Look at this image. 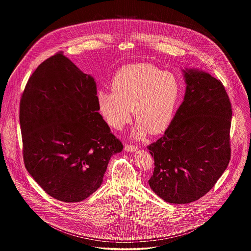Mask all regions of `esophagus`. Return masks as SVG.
Instances as JSON below:
<instances>
[{
  "label": "esophagus",
  "instance_id": "1",
  "mask_svg": "<svg viewBox=\"0 0 251 251\" xmlns=\"http://www.w3.org/2000/svg\"><path fill=\"white\" fill-rule=\"evenodd\" d=\"M124 150H125L126 151H137V150H138V147H137V146H135V145L125 144Z\"/></svg>",
  "mask_w": 251,
  "mask_h": 251
}]
</instances>
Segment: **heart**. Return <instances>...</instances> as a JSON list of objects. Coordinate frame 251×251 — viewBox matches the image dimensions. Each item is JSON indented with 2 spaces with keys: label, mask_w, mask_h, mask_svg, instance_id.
Here are the masks:
<instances>
[{
  "label": "heart",
  "mask_w": 251,
  "mask_h": 251,
  "mask_svg": "<svg viewBox=\"0 0 251 251\" xmlns=\"http://www.w3.org/2000/svg\"><path fill=\"white\" fill-rule=\"evenodd\" d=\"M112 91L100 90L98 100L108 124L121 129L131 119L137 120L134 135L165 130L174 117L180 87L177 77L151 64L126 66L112 80Z\"/></svg>",
  "instance_id": "b5f03b06"
}]
</instances>
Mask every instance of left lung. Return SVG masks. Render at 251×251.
I'll list each match as a JSON object with an SVG mask.
<instances>
[{
	"instance_id": "1",
	"label": "left lung",
	"mask_w": 251,
	"mask_h": 251,
	"mask_svg": "<svg viewBox=\"0 0 251 251\" xmlns=\"http://www.w3.org/2000/svg\"><path fill=\"white\" fill-rule=\"evenodd\" d=\"M186 91L167 131L148 146L154 160L151 188L165 201L186 204L215 186L230 160L231 104L220 80L183 71Z\"/></svg>"
}]
</instances>
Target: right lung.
I'll return each instance as SVG.
<instances>
[{
	"label": "right lung",
	"mask_w": 251,
	"mask_h": 251,
	"mask_svg": "<svg viewBox=\"0 0 251 251\" xmlns=\"http://www.w3.org/2000/svg\"><path fill=\"white\" fill-rule=\"evenodd\" d=\"M94 79L63 51L30 76L20 102L24 166L53 199L79 202L100 186L123 145L103 120Z\"/></svg>",
	"instance_id": "1"
}]
</instances>
